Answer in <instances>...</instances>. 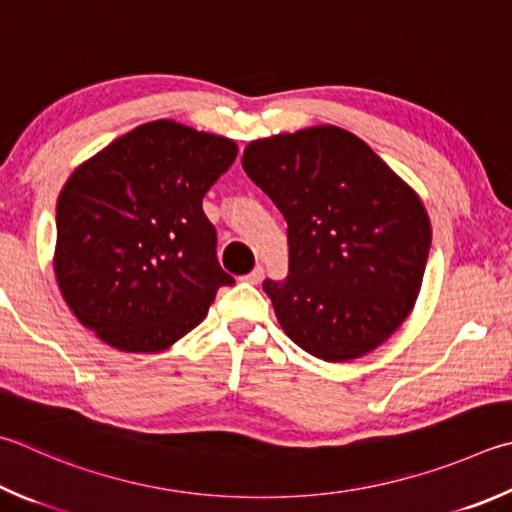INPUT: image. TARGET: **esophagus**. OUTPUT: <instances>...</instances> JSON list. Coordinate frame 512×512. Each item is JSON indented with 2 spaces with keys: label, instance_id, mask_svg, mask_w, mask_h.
Here are the masks:
<instances>
[{
  "label": "esophagus",
  "instance_id": "1",
  "mask_svg": "<svg viewBox=\"0 0 512 512\" xmlns=\"http://www.w3.org/2000/svg\"><path fill=\"white\" fill-rule=\"evenodd\" d=\"M244 280L248 282V284H262V280H264V268L262 266H257L255 271H250Z\"/></svg>",
  "mask_w": 512,
  "mask_h": 512
}]
</instances>
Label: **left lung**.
<instances>
[{"label": "left lung", "instance_id": "left-lung-1", "mask_svg": "<svg viewBox=\"0 0 512 512\" xmlns=\"http://www.w3.org/2000/svg\"><path fill=\"white\" fill-rule=\"evenodd\" d=\"M241 165L288 224V275L264 282L286 336L327 362L383 345L423 284L432 228L421 197L336 125L257 138Z\"/></svg>", "mask_w": 512, "mask_h": 512}]
</instances>
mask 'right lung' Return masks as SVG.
<instances>
[{"mask_svg": "<svg viewBox=\"0 0 512 512\" xmlns=\"http://www.w3.org/2000/svg\"><path fill=\"white\" fill-rule=\"evenodd\" d=\"M237 143L152 120L76 167L58 197L53 268L71 313L109 347L156 353L206 318L235 280L201 201Z\"/></svg>", "mask_w": 512, "mask_h": 512, "instance_id": "obj_1", "label": "right lung"}]
</instances>
